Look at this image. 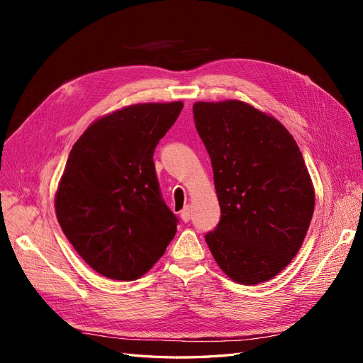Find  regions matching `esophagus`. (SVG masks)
Returning a JSON list of instances; mask_svg holds the SVG:
<instances>
[{
	"label": "esophagus",
	"mask_w": 363,
	"mask_h": 363,
	"mask_svg": "<svg viewBox=\"0 0 363 363\" xmlns=\"http://www.w3.org/2000/svg\"><path fill=\"white\" fill-rule=\"evenodd\" d=\"M180 218H182L183 223H189L191 221V218H192V208H191V206H186L183 208L182 213H180Z\"/></svg>",
	"instance_id": "esophagus-1"
}]
</instances>
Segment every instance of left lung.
I'll list each match as a JSON object with an SVG mask.
<instances>
[{
    "instance_id": "8db88e82",
    "label": "left lung",
    "mask_w": 363,
    "mask_h": 363,
    "mask_svg": "<svg viewBox=\"0 0 363 363\" xmlns=\"http://www.w3.org/2000/svg\"><path fill=\"white\" fill-rule=\"evenodd\" d=\"M221 218L206 242L230 279H272L298 252L315 192L301 151L277 119L247 103H195Z\"/></svg>"
}]
</instances>
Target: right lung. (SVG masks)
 Wrapping results in <instances>:
<instances>
[{"mask_svg": "<svg viewBox=\"0 0 363 363\" xmlns=\"http://www.w3.org/2000/svg\"><path fill=\"white\" fill-rule=\"evenodd\" d=\"M182 108L180 101L124 107L87 127L69 152L56 215L75 251L104 277L144 276L177 232L152 155Z\"/></svg>", "mask_w": 363, "mask_h": 363, "instance_id": "add662e5", "label": "right lung"}]
</instances>
